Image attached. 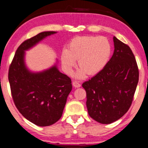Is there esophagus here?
Instances as JSON below:
<instances>
[{
	"label": "esophagus",
	"instance_id": "34e87169",
	"mask_svg": "<svg viewBox=\"0 0 148 148\" xmlns=\"http://www.w3.org/2000/svg\"><path fill=\"white\" fill-rule=\"evenodd\" d=\"M73 86L75 88H79L80 87V84L77 81H73Z\"/></svg>",
	"mask_w": 148,
	"mask_h": 148
}]
</instances>
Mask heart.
Masks as SVG:
<instances>
[{"label": "heart", "instance_id": "obj_1", "mask_svg": "<svg viewBox=\"0 0 148 148\" xmlns=\"http://www.w3.org/2000/svg\"><path fill=\"white\" fill-rule=\"evenodd\" d=\"M112 52V45L104 36H76L71 40L68 49L62 51L61 62L64 71L71 75L77 60L80 69L76 77L95 75L100 73L109 62Z\"/></svg>", "mask_w": 148, "mask_h": 148}]
</instances>
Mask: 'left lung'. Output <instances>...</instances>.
<instances>
[{"instance_id":"obj_1","label":"left lung","mask_w":148,"mask_h":148,"mask_svg":"<svg viewBox=\"0 0 148 148\" xmlns=\"http://www.w3.org/2000/svg\"><path fill=\"white\" fill-rule=\"evenodd\" d=\"M114 51L104 68L82 85L86 91V106L92 119L111 124L130 109L139 80L132 51L114 36Z\"/></svg>"}]
</instances>
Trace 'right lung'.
Wrapping results in <instances>:
<instances>
[{
	"mask_svg": "<svg viewBox=\"0 0 148 148\" xmlns=\"http://www.w3.org/2000/svg\"><path fill=\"white\" fill-rule=\"evenodd\" d=\"M55 33L41 32L21 43L8 71L11 95L17 109L39 127L50 126L60 119L72 90L71 79L60 72L57 65L42 72L30 71L24 62L25 51Z\"/></svg>",
	"mask_w": 148,
	"mask_h": 148,
	"instance_id": "obj_1",
	"label": "right lung"
}]
</instances>
